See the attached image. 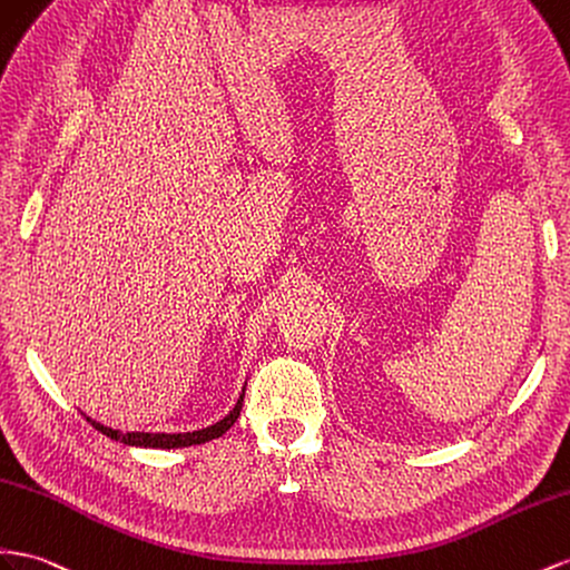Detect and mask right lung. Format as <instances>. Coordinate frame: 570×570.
<instances>
[{
  "mask_svg": "<svg viewBox=\"0 0 570 570\" xmlns=\"http://www.w3.org/2000/svg\"><path fill=\"white\" fill-rule=\"evenodd\" d=\"M244 391H247V389H242V393H239V397H237L235 407L229 410L220 422H215V424H210V426H206V429H198V432H184V434L119 432V429H110V426H105V424H100V422H96V420H90L88 414H83V417H86L90 424H94V426L98 429V432H102L105 436H110L112 441H119V443L138 445V449H187V445L208 443V441H213V439L223 436V434L227 432V429L237 422L239 412H242V403H244Z\"/></svg>",
  "mask_w": 570,
  "mask_h": 570,
  "instance_id": "add662e5",
  "label": "right lung"
}]
</instances>
